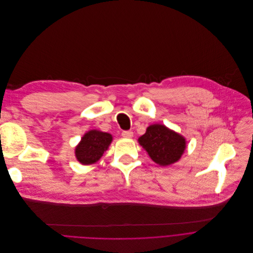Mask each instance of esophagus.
I'll list each match as a JSON object with an SVG mask.
<instances>
[{
  "label": "esophagus",
  "instance_id": "34e87169",
  "mask_svg": "<svg viewBox=\"0 0 253 253\" xmlns=\"http://www.w3.org/2000/svg\"><path fill=\"white\" fill-rule=\"evenodd\" d=\"M122 135H123L124 137H126V138H130V137H132V135H133V132H132L131 130H125V131H123V132H122Z\"/></svg>",
  "mask_w": 253,
  "mask_h": 253
}]
</instances>
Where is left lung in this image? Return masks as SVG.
I'll list each match as a JSON object with an SVG mask.
<instances>
[{
  "label": "left lung",
  "mask_w": 253,
  "mask_h": 253,
  "mask_svg": "<svg viewBox=\"0 0 253 253\" xmlns=\"http://www.w3.org/2000/svg\"><path fill=\"white\" fill-rule=\"evenodd\" d=\"M138 142L150 159L162 167L178 162L186 146L182 135L160 124L149 126L145 133L138 137Z\"/></svg>",
  "instance_id": "left-lung-1"
}]
</instances>
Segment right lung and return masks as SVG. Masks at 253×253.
I'll return each mask as SVG.
<instances>
[{"instance_id":"obj_1","label":"right lung","mask_w":253,"mask_h":253,"mask_svg":"<svg viewBox=\"0 0 253 253\" xmlns=\"http://www.w3.org/2000/svg\"><path fill=\"white\" fill-rule=\"evenodd\" d=\"M113 140L112 134L96 129L84 133L75 149L77 160L82 165H92L103 157Z\"/></svg>"}]
</instances>
